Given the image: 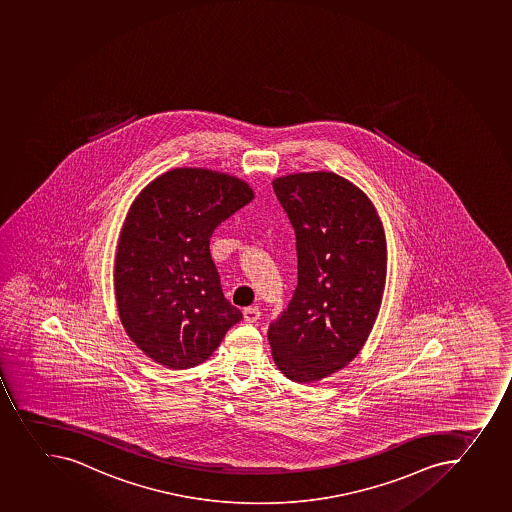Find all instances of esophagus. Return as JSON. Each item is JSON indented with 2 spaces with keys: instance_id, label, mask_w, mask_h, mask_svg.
<instances>
[{
  "instance_id": "obj_1",
  "label": "esophagus",
  "mask_w": 512,
  "mask_h": 512,
  "mask_svg": "<svg viewBox=\"0 0 512 512\" xmlns=\"http://www.w3.org/2000/svg\"><path fill=\"white\" fill-rule=\"evenodd\" d=\"M260 318V310L257 307H249L244 310V320L247 323H257Z\"/></svg>"
}]
</instances>
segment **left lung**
I'll list each match as a JSON object with an SVG mask.
<instances>
[{"label": "left lung", "mask_w": 512, "mask_h": 512, "mask_svg": "<svg viewBox=\"0 0 512 512\" xmlns=\"http://www.w3.org/2000/svg\"><path fill=\"white\" fill-rule=\"evenodd\" d=\"M273 192L295 230L298 283L268 341L288 380L313 383L368 340L385 290V230L370 199L333 172L278 177Z\"/></svg>", "instance_id": "left-lung-1"}]
</instances>
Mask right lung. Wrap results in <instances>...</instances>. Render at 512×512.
<instances>
[{
  "label": "right lung",
  "mask_w": 512,
  "mask_h": 512,
  "mask_svg": "<svg viewBox=\"0 0 512 512\" xmlns=\"http://www.w3.org/2000/svg\"><path fill=\"white\" fill-rule=\"evenodd\" d=\"M252 199L237 177L181 167L132 202L117 245L114 290L127 335L152 360L172 370L200 365L242 320L222 293L210 237Z\"/></svg>",
  "instance_id": "obj_1"
}]
</instances>
